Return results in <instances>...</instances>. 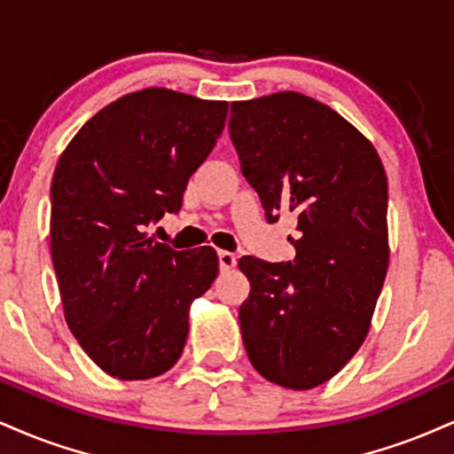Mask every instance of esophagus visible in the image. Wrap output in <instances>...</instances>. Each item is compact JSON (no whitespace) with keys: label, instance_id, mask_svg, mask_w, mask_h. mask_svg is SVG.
I'll list each match as a JSON object with an SVG mask.
<instances>
[{"label":"esophagus","instance_id":"obj_1","mask_svg":"<svg viewBox=\"0 0 454 454\" xmlns=\"http://www.w3.org/2000/svg\"><path fill=\"white\" fill-rule=\"evenodd\" d=\"M217 258H220V270L228 272L231 269L237 266V255L231 254V251H217Z\"/></svg>","mask_w":454,"mask_h":454}]
</instances>
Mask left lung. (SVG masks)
Wrapping results in <instances>:
<instances>
[{
    "label": "left lung",
    "mask_w": 454,
    "mask_h": 454,
    "mask_svg": "<svg viewBox=\"0 0 454 454\" xmlns=\"http://www.w3.org/2000/svg\"><path fill=\"white\" fill-rule=\"evenodd\" d=\"M231 139L266 220L298 217L296 258L243 255L239 309L251 365L286 389H313L368 336L387 269V175L374 145L340 114L286 90L231 106Z\"/></svg>",
    "instance_id": "1"
}]
</instances>
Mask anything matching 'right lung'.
I'll return each instance as SVG.
<instances>
[{
	"label": "right lung",
	"instance_id": "obj_1",
	"mask_svg": "<svg viewBox=\"0 0 454 454\" xmlns=\"http://www.w3.org/2000/svg\"><path fill=\"white\" fill-rule=\"evenodd\" d=\"M226 101L144 89L97 112L52 177L51 254L71 334L120 380L182 357L190 307L220 270L213 247L175 251L145 228L182 209L226 122Z\"/></svg>",
	"mask_w": 454,
	"mask_h": 454
}]
</instances>
